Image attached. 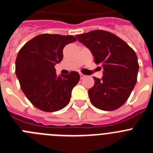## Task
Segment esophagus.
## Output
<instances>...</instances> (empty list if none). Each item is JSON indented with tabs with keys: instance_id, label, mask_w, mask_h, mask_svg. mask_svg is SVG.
I'll list each match as a JSON object with an SVG mask.
<instances>
[{
	"instance_id": "esophagus-1",
	"label": "esophagus",
	"mask_w": 153,
	"mask_h": 153,
	"mask_svg": "<svg viewBox=\"0 0 153 153\" xmlns=\"http://www.w3.org/2000/svg\"><path fill=\"white\" fill-rule=\"evenodd\" d=\"M79 76H80V79H83V78H84L85 76H85L84 74H79Z\"/></svg>"
}]
</instances>
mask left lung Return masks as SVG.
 I'll use <instances>...</instances> for the list:
<instances>
[{
    "mask_svg": "<svg viewBox=\"0 0 153 153\" xmlns=\"http://www.w3.org/2000/svg\"><path fill=\"white\" fill-rule=\"evenodd\" d=\"M76 38L103 69L102 79L93 77L95 84L88 90L92 104L106 111L120 108L137 81L139 63L135 51L117 35L102 30L76 35Z\"/></svg>",
    "mask_w": 153,
    "mask_h": 153,
    "instance_id": "obj_1",
    "label": "left lung"
}]
</instances>
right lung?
<instances>
[{"label": "right lung", "instance_id": "add662e5", "mask_svg": "<svg viewBox=\"0 0 153 153\" xmlns=\"http://www.w3.org/2000/svg\"><path fill=\"white\" fill-rule=\"evenodd\" d=\"M76 40L72 35L40 34L17 53L15 73L21 90L35 107L45 112L63 109L70 100L79 74L57 76L54 66L63 60V47Z\"/></svg>", "mask_w": 153, "mask_h": 153}]
</instances>
